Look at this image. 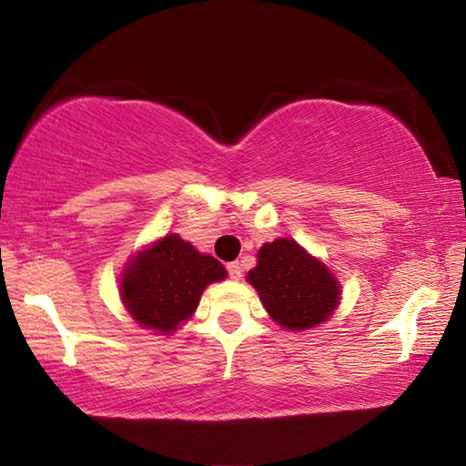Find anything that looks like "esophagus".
Here are the masks:
<instances>
[{
    "label": "esophagus",
    "instance_id": "esophagus-1",
    "mask_svg": "<svg viewBox=\"0 0 466 466\" xmlns=\"http://www.w3.org/2000/svg\"><path fill=\"white\" fill-rule=\"evenodd\" d=\"M228 273H230V278H232V279L238 281V279L242 278V267H240V263H238V261L228 263Z\"/></svg>",
    "mask_w": 466,
    "mask_h": 466
}]
</instances>
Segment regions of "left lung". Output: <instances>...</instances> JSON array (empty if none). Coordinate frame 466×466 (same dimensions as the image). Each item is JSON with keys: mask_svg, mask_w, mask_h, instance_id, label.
Masks as SVG:
<instances>
[{"mask_svg": "<svg viewBox=\"0 0 466 466\" xmlns=\"http://www.w3.org/2000/svg\"><path fill=\"white\" fill-rule=\"evenodd\" d=\"M247 281L257 289L267 314L291 333L327 322L341 302L339 279L291 238L265 242Z\"/></svg>", "mask_w": 466, "mask_h": 466, "instance_id": "obj_1", "label": "left lung"}]
</instances>
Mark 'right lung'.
Masks as SVG:
<instances>
[{
	"label": "right lung",
	"instance_id": "obj_1",
	"mask_svg": "<svg viewBox=\"0 0 466 466\" xmlns=\"http://www.w3.org/2000/svg\"><path fill=\"white\" fill-rule=\"evenodd\" d=\"M226 278L218 258L203 255L178 234H167L125 263L119 296L141 329L170 335L193 317L205 288Z\"/></svg>",
	"mask_w": 466,
	"mask_h": 466
}]
</instances>
